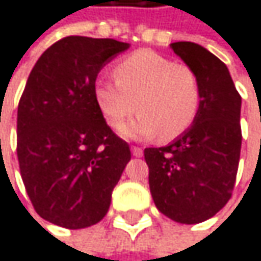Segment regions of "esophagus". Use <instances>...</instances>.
Returning a JSON list of instances; mask_svg holds the SVG:
<instances>
[{"label": "esophagus", "instance_id": "34e87169", "mask_svg": "<svg viewBox=\"0 0 261 261\" xmlns=\"http://www.w3.org/2000/svg\"><path fill=\"white\" fill-rule=\"evenodd\" d=\"M132 153L135 155V156H143V149L141 147H137V146H132Z\"/></svg>", "mask_w": 261, "mask_h": 261}]
</instances>
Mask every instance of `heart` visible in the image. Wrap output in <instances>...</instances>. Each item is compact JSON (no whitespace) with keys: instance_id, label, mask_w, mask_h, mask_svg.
Wrapping results in <instances>:
<instances>
[{"instance_id":"obj_1","label":"heart","mask_w":261,"mask_h":261,"mask_svg":"<svg viewBox=\"0 0 261 261\" xmlns=\"http://www.w3.org/2000/svg\"><path fill=\"white\" fill-rule=\"evenodd\" d=\"M114 75L117 81L95 83L93 98L114 129L121 127L135 111L140 112L121 129L124 137L149 140L160 134L161 140L171 141L195 123L201 87L192 67L153 50H138L121 60Z\"/></svg>"}]
</instances>
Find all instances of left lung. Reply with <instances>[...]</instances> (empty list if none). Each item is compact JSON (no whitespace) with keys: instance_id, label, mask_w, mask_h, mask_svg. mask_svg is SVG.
I'll return each instance as SVG.
<instances>
[{"instance_id":"8db88e82","label":"left lung","mask_w":261,"mask_h":261,"mask_svg":"<svg viewBox=\"0 0 261 261\" xmlns=\"http://www.w3.org/2000/svg\"><path fill=\"white\" fill-rule=\"evenodd\" d=\"M171 49L192 67L201 87V106L188 132L165 147L144 149L149 188L156 209L177 223L214 217L232 195L242 127V96L226 64L189 41Z\"/></svg>"}]
</instances>
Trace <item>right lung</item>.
Listing matches in <instances>:
<instances>
[{
  "label": "right lung",
  "mask_w": 261,
  "mask_h": 261,
  "mask_svg": "<svg viewBox=\"0 0 261 261\" xmlns=\"http://www.w3.org/2000/svg\"><path fill=\"white\" fill-rule=\"evenodd\" d=\"M127 43L66 37L32 69L16 118V153L37 214L67 229L103 220L130 160L93 98L100 70Z\"/></svg>",
  "instance_id": "add662e5"
}]
</instances>
